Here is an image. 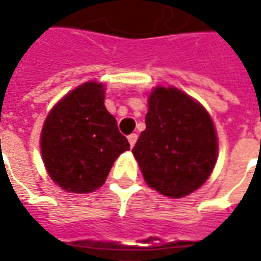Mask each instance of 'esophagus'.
I'll return each mask as SVG.
<instances>
[{
    "mask_svg": "<svg viewBox=\"0 0 261 261\" xmlns=\"http://www.w3.org/2000/svg\"><path fill=\"white\" fill-rule=\"evenodd\" d=\"M127 141H129L130 146H134L136 144V141H138V135L136 134H130V135L127 136Z\"/></svg>",
    "mask_w": 261,
    "mask_h": 261,
    "instance_id": "obj_1",
    "label": "esophagus"
}]
</instances>
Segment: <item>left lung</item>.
<instances>
[{
	"instance_id": "1",
	"label": "left lung",
	"mask_w": 261,
	"mask_h": 261,
	"mask_svg": "<svg viewBox=\"0 0 261 261\" xmlns=\"http://www.w3.org/2000/svg\"><path fill=\"white\" fill-rule=\"evenodd\" d=\"M145 125L132 152L148 186L185 197L203 185L218 154L215 126L205 109L177 88L156 87Z\"/></svg>"
}]
</instances>
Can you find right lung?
I'll return each instance as SVG.
<instances>
[{"mask_svg":"<svg viewBox=\"0 0 261 261\" xmlns=\"http://www.w3.org/2000/svg\"><path fill=\"white\" fill-rule=\"evenodd\" d=\"M40 148L50 178L66 192L90 193L105 183L129 142L105 107L103 84L86 83L52 109Z\"/></svg>","mask_w":261,"mask_h":261,"instance_id":"add662e5","label":"right lung"}]
</instances>
